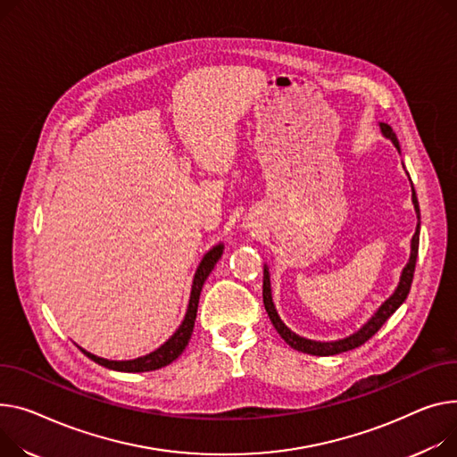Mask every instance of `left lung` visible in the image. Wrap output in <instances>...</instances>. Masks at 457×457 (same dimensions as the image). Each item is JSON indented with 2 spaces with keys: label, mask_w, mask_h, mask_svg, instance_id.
Masks as SVG:
<instances>
[{
  "label": "left lung",
  "mask_w": 457,
  "mask_h": 457,
  "mask_svg": "<svg viewBox=\"0 0 457 457\" xmlns=\"http://www.w3.org/2000/svg\"><path fill=\"white\" fill-rule=\"evenodd\" d=\"M380 130H382V136L387 137L395 146H397V150L401 152V146H399V139L397 136H395L393 129L387 125V123H380ZM411 202H413V207H415V212H417V219H420V212H419V202H417V196H415V189L411 193ZM419 228H420V222H417V229H415V235L411 237V253H410V261L406 262L403 273H401V281H399V287L395 288V292L382 303V305L378 307V311L370 318L368 323H363L360 330H356L354 334H351V337L344 338V340H337V342H314V340H307L299 337V334L292 332L279 318L276 307H273V301H271V288H270V271H268V266L264 264V278H262V301H264V309L270 316V321L273 323V327H276V330L279 332V337L295 351H301V353H307V354H314V356H332V354H340V353H345V351H351V349H356L360 347L361 344H366L371 337H375V332H378V328L387 321V318L397 311L404 299L408 297L410 294V288H411V281H413V271H415V262H417V252H419Z\"/></svg>",
  "instance_id": "obj_1"
}]
</instances>
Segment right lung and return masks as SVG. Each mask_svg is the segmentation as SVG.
I'll use <instances>...</instances> for the list:
<instances>
[{
    "label": "right lung",
    "instance_id": "obj_1",
    "mask_svg": "<svg viewBox=\"0 0 457 457\" xmlns=\"http://www.w3.org/2000/svg\"><path fill=\"white\" fill-rule=\"evenodd\" d=\"M224 252V245H217L212 246L202 259V262L196 268L195 279H193V288H191V297H189V307L186 312L184 321L178 327V330L172 334V337L156 351H152L145 356L134 358V360H106L101 356L91 354L87 351H84L82 347H79L87 358L94 360L96 363L103 368L113 370V371H123V373H145V371H156L160 368L169 366L170 361H174L184 349L187 347L191 334H193V327H195V320H196V311H198V299H200V292L202 287L205 283V279L209 278L211 270L215 268V264L219 262V259L222 257Z\"/></svg>",
    "mask_w": 457,
    "mask_h": 457
}]
</instances>
